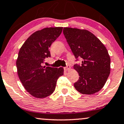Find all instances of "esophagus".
Instances as JSON below:
<instances>
[{"label": "esophagus", "mask_w": 124, "mask_h": 124, "mask_svg": "<svg viewBox=\"0 0 124 124\" xmlns=\"http://www.w3.org/2000/svg\"><path fill=\"white\" fill-rule=\"evenodd\" d=\"M70 69V65H67L66 67H65V69L66 70H69Z\"/></svg>", "instance_id": "esophagus-1"}]
</instances>
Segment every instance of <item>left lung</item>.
Wrapping results in <instances>:
<instances>
[{
    "instance_id": "8db88e82",
    "label": "left lung",
    "mask_w": 124,
    "mask_h": 124,
    "mask_svg": "<svg viewBox=\"0 0 124 124\" xmlns=\"http://www.w3.org/2000/svg\"><path fill=\"white\" fill-rule=\"evenodd\" d=\"M63 32L75 58H82V64L74 69L79 74L75 88L83 94L99 92L107 81L110 71V58L104 44L86 30L64 27Z\"/></svg>"
}]
</instances>
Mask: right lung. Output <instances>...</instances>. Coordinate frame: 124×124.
<instances>
[{"instance_id": "right-lung-1", "label": "right lung", "mask_w": 124, "mask_h": 124, "mask_svg": "<svg viewBox=\"0 0 124 124\" xmlns=\"http://www.w3.org/2000/svg\"><path fill=\"white\" fill-rule=\"evenodd\" d=\"M63 27L45 28L34 32L24 42L16 60L17 72L23 86L36 98L51 94L59 77L63 74V67L43 66L46 58L50 57L49 47L61 35Z\"/></svg>"}]
</instances>
